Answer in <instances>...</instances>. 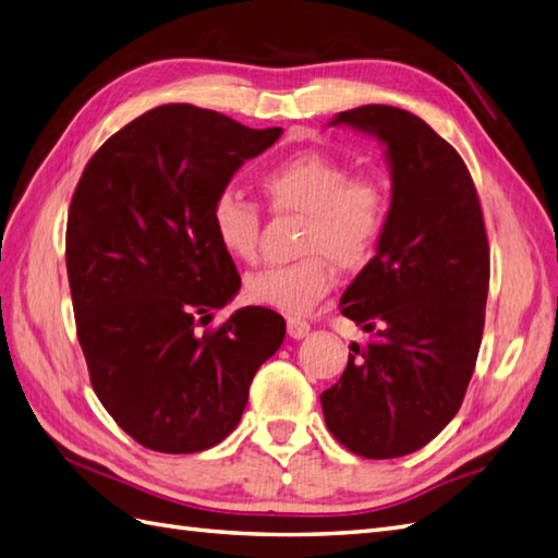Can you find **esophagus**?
Wrapping results in <instances>:
<instances>
[{
    "instance_id": "obj_1",
    "label": "esophagus",
    "mask_w": 558,
    "mask_h": 558,
    "mask_svg": "<svg viewBox=\"0 0 558 558\" xmlns=\"http://www.w3.org/2000/svg\"><path fill=\"white\" fill-rule=\"evenodd\" d=\"M287 329H289V336H291V338H295V341H301V338H305V336L310 333V324H307L305 319L289 317Z\"/></svg>"
}]
</instances>
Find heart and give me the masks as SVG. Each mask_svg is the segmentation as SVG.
I'll use <instances>...</instances> for the list:
<instances>
[{"instance_id": "obj_1", "label": "heart", "mask_w": 558, "mask_h": 558, "mask_svg": "<svg viewBox=\"0 0 558 558\" xmlns=\"http://www.w3.org/2000/svg\"><path fill=\"white\" fill-rule=\"evenodd\" d=\"M260 186L271 208L305 217L301 253L291 265L253 271L246 295L283 315H305L333 287V265L343 269L369 260L388 222L386 189L372 177H350L341 160L301 151L265 170ZM210 227L220 248L248 263L257 253L260 208L239 192L217 194Z\"/></svg>"}]
</instances>
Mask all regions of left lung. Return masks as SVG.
<instances>
[{
    "mask_svg": "<svg viewBox=\"0 0 558 558\" xmlns=\"http://www.w3.org/2000/svg\"><path fill=\"white\" fill-rule=\"evenodd\" d=\"M329 125L386 146L392 196L376 255L341 298L374 341L350 345L324 421L350 452L404 457L450 424L475 369L490 287L481 201L461 156L410 111L369 104Z\"/></svg>",
    "mask_w": 558,
    "mask_h": 558,
    "instance_id": "1",
    "label": "left lung"
}]
</instances>
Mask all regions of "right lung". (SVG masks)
Returning a JSON list of instances; mask_svg holds the SVG:
<instances>
[{
  "instance_id": "obj_1",
  "label": "right lung",
  "mask_w": 558,
  "mask_h": 558,
  "mask_svg": "<svg viewBox=\"0 0 558 558\" xmlns=\"http://www.w3.org/2000/svg\"><path fill=\"white\" fill-rule=\"evenodd\" d=\"M281 132L166 104L106 140L75 186L65 267L77 341L106 412L148 450L222 442L287 336L281 315L253 305L196 329L241 289L213 234V201Z\"/></svg>"
}]
</instances>
